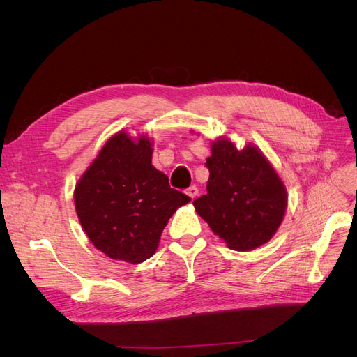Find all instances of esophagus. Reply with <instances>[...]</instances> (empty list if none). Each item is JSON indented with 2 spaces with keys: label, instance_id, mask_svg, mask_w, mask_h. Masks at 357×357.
Masks as SVG:
<instances>
[{
  "label": "esophagus",
  "instance_id": "esophagus-1",
  "mask_svg": "<svg viewBox=\"0 0 357 357\" xmlns=\"http://www.w3.org/2000/svg\"><path fill=\"white\" fill-rule=\"evenodd\" d=\"M186 194H188L192 199L198 195V188H197V186L195 185H192V186H190V188L188 190H186Z\"/></svg>",
  "mask_w": 357,
  "mask_h": 357
}]
</instances>
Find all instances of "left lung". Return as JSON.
<instances>
[{
    "label": "left lung",
    "instance_id": "left-lung-1",
    "mask_svg": "<svg viewBox=\"0 0 357 357\" xmlns=\"http://www.w3.org/2000/svg\"><path fill=\"white\" fill-rule=\"evenodd\" d=\"M205 166L207 194L194 207L211 230L238 252L269 241L282 222L287 191L265 156L250 144L237 150L227 139H218Z\"/></svg>",
    "mask_w": 357,
    "mask_h": 357
}]
</instances>
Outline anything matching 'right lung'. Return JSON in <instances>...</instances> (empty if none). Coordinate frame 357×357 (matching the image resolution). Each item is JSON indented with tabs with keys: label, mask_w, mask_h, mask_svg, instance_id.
Instances as JSON below:
<instances>
[{
	"label": "right lung",
	"mask_w": 357,
	"mask_h": 357,
	"mask_svg": "<svg viewBox=\"0 0 357 357\" xmlns=\"http://www.w3.org/2000/svg\"><path fill=\"white\" fill-rule=\"evenodd\" d=\"M147 137L117 133L75 188V207L92 241L111 259L142 264L152 257L169 218L191 198L152 165Z\"/></svg>",
	"instance_id": "add662e5"
}]
</instances>
